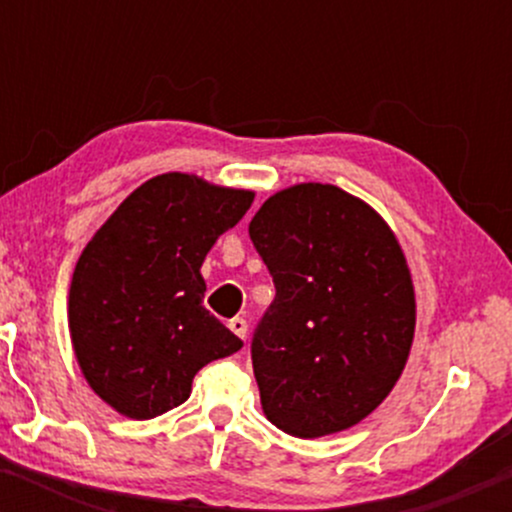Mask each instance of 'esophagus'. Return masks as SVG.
<instances>
[{
	"label": "esophagus",
	"instance_id": "1",
	"mask_svg": "<svg viewBox=\"0 0 512 512\" xmlns=\"http://www.w3.org/2000/svg\"><path fill=\"white\" fill-rule=\"evenodd\" d=\"M228 327H231V332H233V334H238L240 339L248 337V322H245L243 317H233V320L228 322Z\"/></svg>",
	"mask_w": 512,
	"mask_h": 512
}]
</instances>
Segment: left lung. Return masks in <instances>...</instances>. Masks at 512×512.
Instances as JSON below:
<instances>
[{
  "label": "left lung",
  "instance_id": "left-lung-1",
  "mask_svg": "<svg viewBox=\"0 0 512 512\" xmlns=\"http://www.w3.org/2000/svg\"><path fill=\"white\" fill-rule=\"evenodd\" d=\"M250 238L276 286L252 337L264 416L296 438L356 426L390 395L414 342L397 236L363 199L301 182L262 204Z\"/></svg>",
  "mask_w": 512,
  "mask_h": 512
}]
</instances>
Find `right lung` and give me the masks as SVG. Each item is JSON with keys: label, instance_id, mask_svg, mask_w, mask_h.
<instances>
[{"label": "right lung", "instance_id": "obj_1", "mask_svg": "<svg viewBox=\"0 0 512 512\" xmlns=\"http://www.w3.org/2000/svg\"><path fill=\"white\" fill-rule=\"evenodd\" d=\"M255 192L187 173L146 180L88 240L69 286V334L91 390L127 419L180 407L197 370L243 342L202 305L204 257Z\"/></svg>", "mask_w": 512, "mask_h": 512}]
</instances>
